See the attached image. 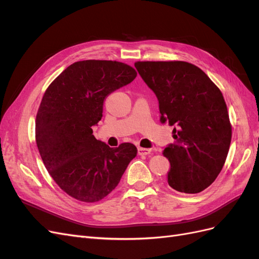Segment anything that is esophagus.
I'll list each match as a JSON object with an SVG mask.
<instances>
[{"label": "esophagus", "instance_id": "34e87169", "mask_svg": "<svg viewBox=\"0 0 259 259\" xmlns=\"http://www.w3.org/2000/svg\"><path fill=\"white\" fill-rule=\"evenodd\" d=\"M137 150H138L139 155H147L151 152V149H148V148H140L139 147Z\"/></svg>", "mask_w": 259, "mask_h": 259}]
</instances>
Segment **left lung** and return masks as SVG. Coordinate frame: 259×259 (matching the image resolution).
<instances>
[{"label":"left lung","mask_w":259,"mask_h":259,"mask_svg":"<svg viewBox=\"0 0 259 259\" xmlns=\"http://www.w3.org/2000/svg\"><path fill=\"white\" fill-rule=\"evenodd\" d=\"M135 68L159 100L161 123L174 126V144L163 155L167 183L199 193L214 183L231 143V124L222 92L200 68L186 61H137Z\"/></svg>","instance_id":"1"}]
</instances>
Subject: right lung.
Here are the masks:
<instances>
[{"mask_svg": "<svg viewBox=\"0 0 259 259\" xmlns=\"http://www.w3.org/2000/svg\"><path fill=\"white\" fill-rule=\"evenodd\" d=\"M136 75L119 61H76L45 91L35 120L36 146L50 175L70 197L88 203L104 199L136 156L133 144L110 148L92 130L103 117L106 97Z\"/></svg>", "mask_w": 259, "mask_h": 259, "instance_id": "1", "label": "right lung"}]
</instances>
